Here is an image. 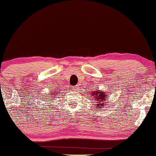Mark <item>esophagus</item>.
Wrapping results in <instances>:
<instances>
[{"label": "esophagus", "instance_id": "34e87169", "mask_svg": "<svg viewBox=\"0 0 156 156\" xmlns=\"http://www.w3.org/2000/svg\"><path fill=\"white\" fill-rule=\"evenodd\" d=\"M77 89H78V86H75V87H74V89H75V90H76Z\"/></svg>", "mask_w": 156, "mask_h": 156}]
</instances>
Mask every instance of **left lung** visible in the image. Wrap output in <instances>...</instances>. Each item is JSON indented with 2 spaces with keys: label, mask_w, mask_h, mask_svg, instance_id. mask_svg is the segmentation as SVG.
Listing matches in <instances>:
<instances>
[{
  "label": "left lung",
  "mask_w": 156,
  "mask_h": 156,
  "mask_svg": "<svg viewBox=\"0 0 156 156\" xmlns=\"http://www.w3.org/2000/svg\"><path fill=\"white\" fill-rule=\"evenodd\" d=\"M91 94L92 97H94V99L97 102V108H99V106H104L105 101L108 100V98H107L108 94L106 93H104L103 91H94V93Z\"/></svg>",
  "instance_id": "obj_1"
}]
</instances>
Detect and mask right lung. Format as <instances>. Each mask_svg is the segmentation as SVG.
Segmentation results:
<instances>
[{
  "label": "right lung",
  "instance_id": "obj_1",
  "mask_svg": "<svg viewBox=\"0 0 156 156\" xmlns=\"http://www.w3.org/2000/svg\"><path fill=\"white\" fill-rule=\"evenodd\" d=\"M49 95H52V94H49Z\"/></svg>",
  "mask_w": 156,
  "mask_h": 156
}]
</instances>
